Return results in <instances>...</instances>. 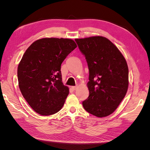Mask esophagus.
<instances>
[{
	"label": "esophagus",
	"mask_w": 150,
	"mask_h": 150,
	"mask_svg": "<svg viewBox=\"0 0 150 150\" xmlns=\"http://www.w3.org/2000/svg\"><path fill=\"white\" fill-rule=\"evenodd\" d=\"M76 88H77V86H72V87H71V89L73 90V91L76 90Z\"/></svg>",
	"instance_id": "34e87169"
}]
</instances>
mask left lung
Listing matches in <instances>:
<instances>
[{"label":"left lung","mask_w":150,"mask_h":150,"mask_svg":"<svg viewBox=\"0 0 150 150\" xmlns=\"http://www.w3.org/2000/svg\"><path fill=\"white\" fill-rule=\"evenodd\" d=\"M89 68V95L83 102L84 110L102 117L114 112L128 88V67L114 44L102 36L76 39Z\"/></svg>","instance_id":"1"}]
</instances>
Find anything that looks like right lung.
<instances>
[{"mask_svg":"<svg viewBox=\"0 0 150 150\" xmlns=\"http://www.w3.org/2000/svg\"><path fill=\"white\" fill-rule=\"evenodd\" d=\"M76 47L72 39L43 38L24 54L17 69L19 89L38 114L54 115L64 105L69 88L62 82L61 66Z\"/></svg>","mask_w":150,"mask_h":150,"instance_id":"1","label":"right lung"}]
</instances>
